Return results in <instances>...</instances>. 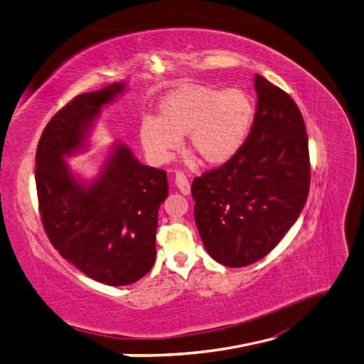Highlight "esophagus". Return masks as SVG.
Instances as JSON below:
<instances>
[{"label":"esophagus","mask_w":364,"mask_h":364,"mask_svg":"<svg viewBox=\"0 0 364 364\" xmlns=\"http://www.w3.org/2000/svg\"><path fill=\"white\" fill-rule=\"evenodd\" d=\"M175 186L178 188V191L183 193V195H188L191 192V184H189V180L186 178V175L183 172H176L175 173Z\"/></svg>","instance_id":"1"}]
</instances>
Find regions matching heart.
<instances>
[{"mask_svg": "<svg viewBox=\"0 0 364 364\" xmlns=\"http://www.w3.org/2000/svg\"><path fill=\"white\" fill-rule=\"evenodd\" d=\"M252 119V100L243 89L183 86L161 101L158 119H143L139 139L156 164L171 160L184 135L203 163L221 164L243 144Z\"/></svg>", "mask_w": 364, "mask_h": 364, "instance_id": "1", "label": "heart"}]
</instances>
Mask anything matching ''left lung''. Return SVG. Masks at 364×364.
<instances>
[{"instance_id":"obj_1","label":"left lung","mask_w":364,"mask_h":364,"mask_svg":"<svg viewBox=\"0 0 364 364\" xmlns=\"http://www.w3.org/2000/svg\"><path fill=\"white\" fill-rule=\"evenodd\" d=\"M245 143L192 184L193 217L215 262L243 267L266 257L300 215L311 186L304 119L289 93L262 75Z\"/></svg>"}]
</instances>
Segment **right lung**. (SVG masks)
<instances>
[{"label": "right lung", "instance_id": "1", "mask_svg": "<svg viewBox=\"0 0 364 364\" xmlns=\"http://www.w3.org/2000/svg\"><path fill=\"white\" fill-rule=\"evenodd\" d=\"M123 82L77 95L44 127L35 155V183L46 235L73 266L95 282L126 286L155 263L158 209L169 195L167 173L139 163L117 144L92 184L73 178L64 156L85 146L100 109Z\"/></svg>", "mask_w": 364, "mask_h": 364}]
</instances>
